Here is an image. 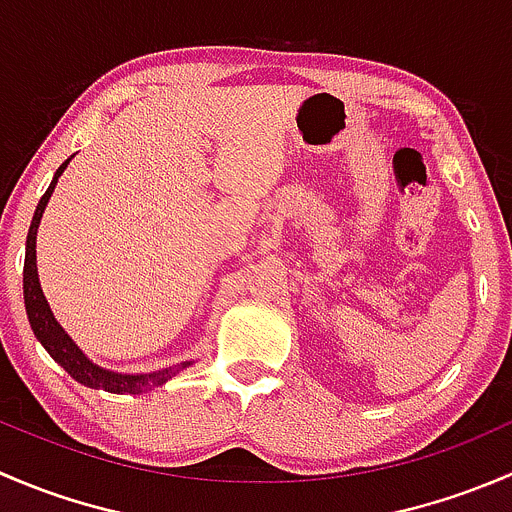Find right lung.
Returning a JSON list of instances; mask_svg holds the SVG:
<instances>
[{"label": "right lung", "instance_id": "1", "mask_svg": "<svg viewBox=\"0 0 512 512\" xmlns=\"http://www.w3.org/2000/svg\"><path fill=\"white\" fill-rule=\"evenodd\" d=\"M69 160L61 163L59 170L54 173V180H51V185L46 188V193L41 195L32 218V225H29L27 255H24V307H27L29 324H32V332L41 342V347L51 354V359H54L56 364L64 366V369L69 371L71 379H76L79 384L89 386V389H103L108 391V394H146V391L158 389L165 381L173 379L178 371L188 369L193 361H183V364L168 366V369L153 371V374H118V371L103 369V366L94 364L89 356L76 347L74 339H71L69 334L64 332V327L54 319V312H51L44 292H41L39 275H36V230H39L46 203H49L51 193H54L56 180L64 173Z\"/></svg>", "mask_w": 512, "mask_h": 512}]
</instances>
